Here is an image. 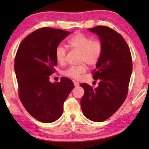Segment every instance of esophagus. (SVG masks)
Segmentation results:
<instances>
[{"label": "esophagus", "mask_w": 149, "mask_h": 149, "mask_svg": "<svg viewBox=\"0 0 149 149\" xmlns=\"http://www.w3.org/2000/svg\"><path fill=\"white\" fill-rule=\"evenodd\" d=\"M74 85L75 87H78L79 85V84L77 81H74Z\"/></svg>", "instance_id": "esophagus-1"}]
</instances>
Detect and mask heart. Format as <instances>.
<instances>
[{"mask_svg": "<svg viewBox=\"0 0 149 149\" xmlns=\"http://www.w3.org/2000/svg\"><path fill=\"white\" fill-rule=\"evenodd\" d=\"M70 47L81 51L79 61L85 62L89 65H93L99 61L102 53L103 45L101 41L98 39H91L90 37L77 33L68 41ZM55 58L58 63L63 64L65 62L66 50L62 45H58L55 50ZM87 70L85 63L77 65H72L64 72V74L68 77L78 79L81 75Z\"/></svg>", "mask_w": 149, "mask_h": 149, "instance_id": "1", "label": "heart"}]
</instances>
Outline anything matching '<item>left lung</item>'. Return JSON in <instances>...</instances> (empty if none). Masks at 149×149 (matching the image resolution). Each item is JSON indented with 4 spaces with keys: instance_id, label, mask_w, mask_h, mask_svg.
Here are the masks:
<instances>
[{
    "instance_id": "obj_1",
    "label": "left lung",
    "mask_w": 149,
    "mask_h": 149,
    "mask_svg": "<svg viewBox=\"0 0 149 149\" xmlns=\"http://www.w3.org/2000/svg\"><path fill=\"white\" fill-rule=\"evenodd\" d=\"M89 31L99 35L103 49L92 72L93 79L99 80V86L93 88L87 84H80L85 91L81 107L87 118L100 122L112 116L127 97L132 58L125 39L114 29L99 26Z\"/></svg>"
}]
</instances>
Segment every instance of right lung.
<instances>
[{
	"label": "right lung",
	"instance_id": "1",
	"mask_svg": "<svg viewBox=\"0 0 149 149\" xmlns=\"http://www.w3.org/2000/svg\"><path fill=\"white\" fill-rule=\"evenodd\" d=\"M70 32L43 27L25 38L14 60L19 97L24 108L35 119L51 123L63 112V104L74 87L72 80L62 77L50 82L57 64L55 50Z\"/></svg>",
	"mask_w": 149,
	"mask_h": 149
}]
</instances>
